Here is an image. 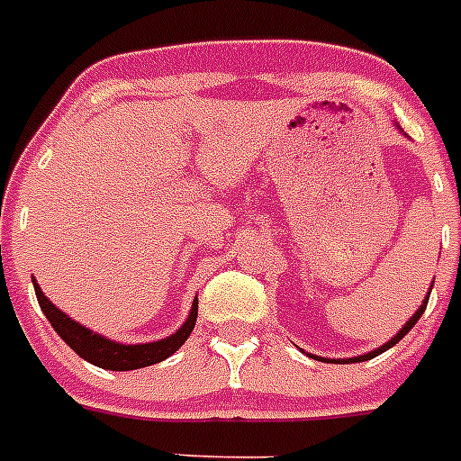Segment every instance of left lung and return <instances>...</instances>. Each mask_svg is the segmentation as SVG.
I'll return each instance as SVG.
<instances>
[{"instance_id": "8db88e82", "label": "left lung", "mask_w": 461, "mask_h": 461, "mask_svg": "<svg viewBox=\"0 0 461 461\" xmlns=\"http://www.w3.org/2000/svg\"><path fill=\"white\" fill-rule=\"evenodd\" d=\"M429 293H431V288L429 291H427V295H425V300H422V304L420 307H418V312L413 313V316H411L409 321H406L404 323V328L399 330L397 335L393 337V339L388 341V344H383V346H378V348H374V351H369V353H365V356H356V357H344V360H330V362H365V360H369V357H376L378 353H383V351H388V348H393L394 344H397L399 339H402V337H406L411 332V328H413L415 323H418V321H420V316H422V312H425L427 309V303H429ZM321 360H323V357H321Z\"/></svg>"}]
</instances>
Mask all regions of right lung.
I'll return each instance as SVG.
<instances>
[{"label": "right lung", "mask_w": 461, "mask_h": 461, "mask_svg": "<svg viewBox=\"0 0 461 461\" xmlns=\"http://www.w3.org/2000/svg\"><path fill=\"white\" fill-rule=\"evenodd\" d=\"M34 291L36 297H39L41 309H43L46 319L50 321L57 335L62 337L83 360L92 362V365H96L101 369H110V372H129V369L149 367V365H157V362L170 357L189 339L191 330L195 325V316H198V297H194L189 316H186L185 323L175 330L170 337H164V339L158 341H148V344H120V341H113L108 337L99 335V332H94V330L85 328L78 321H73L71 316H67L62 309H57L48 300L46 293L41 291L36 281Z\"/></svg>", "instance_id": "add662e5"}]
</instances>
